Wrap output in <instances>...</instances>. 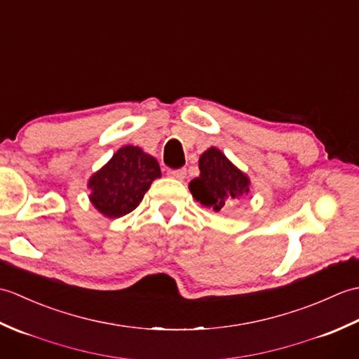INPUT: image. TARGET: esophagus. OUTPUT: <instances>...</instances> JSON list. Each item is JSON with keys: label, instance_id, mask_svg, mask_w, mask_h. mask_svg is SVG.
I'll use <instances>...</instances> for the list:
<instances>
[{"label": "esophagus", "instance_id": "1", "mask_svg": "<svg viewBox=\"0 0 359 359\" xmlns=\"http://www.w3.org/2000/svg\"><path fill=\"white\" fill-rule=\"evenodd\" d=\"M168 175H170L171 179L184 180L185 175H187V170H184V168H182V170H170V171H168Z\"/></svg>", "mask_w": 359, "mask_h": 359}]
</instances>
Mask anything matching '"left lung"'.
<instances>
[{"mask_svg":"<svg viewBox=\"0 0 359 359\" xmlns=\"http://www.w3.org/2000/svg\"><path fill=\"white\" fill-rule=\"evenodd\" d=\"M199 170V177L189 182V191L203 207L217 212L250 193L247 174L236 168L224 152L215 147L201 156Z\"/></svg>","mask_w":359,"mask_h":359,"instance_id":"8db88e82","label":"left lung"}]
</instances>
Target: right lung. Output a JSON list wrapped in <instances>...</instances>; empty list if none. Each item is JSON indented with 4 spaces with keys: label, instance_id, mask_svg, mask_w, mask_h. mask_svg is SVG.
Returning <instances> with one entry per match:
<instances>
[{
    "label": "right lung",
    "instance_id": "1",
    "mask_svg": "<svg viewBox=\"0 0 359 359\" xmlns=\"http://www.w3.org/2000/svg\"><path fill=\"white\" fill-rule=\"evenodd\" d=\"M160 175L162 172L154 157L139 147L128 144L90 175L89 201L103 216L121 217L139 207L144 193Z\"/></svg>",
    "mask_w": 359,
    "mask_h": 359
}]
</instances>
